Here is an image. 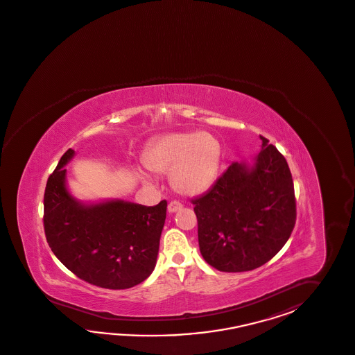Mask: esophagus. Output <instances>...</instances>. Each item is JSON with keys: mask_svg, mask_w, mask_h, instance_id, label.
<instances>
[{"mask_svg": "<svg viewBox=\"0 0 355 355\" xmlns=\"http://www.w3.org/2000/svg\"><path fill=\"white\" fill-rule=\"evenodd\" d=\"M182 204L181 202H178V201H172V202H169L168 204V211L169 213H175V211H178V210H181Z\"/></svg>", "mask_w": 355, "mask_h": 355, "instance_id": "1", "label": "esophagus"}]
</instances>
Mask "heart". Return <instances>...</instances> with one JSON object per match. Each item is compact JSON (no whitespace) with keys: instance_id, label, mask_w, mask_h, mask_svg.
I'll list each match as a JSON object with an SVG mask.
<instances>
[{"instance_id":"1","label":"heart","mask_w":355,"mask_h":355,"mask_svg":"<svg viewBox=\"0 0 355 355\" xmlns=\"http://www.w3.org/2000/svg\"><path fill=\"white\" fill-rule=\"evenodd\" d=\"M145 165L155 173H169L174 189L190 196L201 195L216 183L222 163V145L208 132H173L155 139ZM144 180L150 181L141 172Z\"/></svg>"}]
</instances>
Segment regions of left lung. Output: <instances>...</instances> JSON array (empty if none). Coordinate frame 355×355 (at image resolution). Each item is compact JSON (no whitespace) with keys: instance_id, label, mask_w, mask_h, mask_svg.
Returning <instances> with one entry per match:
<instances>
[{"instance_id":"1","label":"left lung","mask_w":355,"mask_h":355,"mask_svg":"<svg viewBox=\"0 0 355 355\" xmlns=\"http://www.w3.org/2000/svg\"><path fill=\"white\" fill-rule=\"evenodd\" d=\"M251 163L234 162L193 200L200 252L220 272L258 268L284 248L296 220L294 183L285 157L260 136Z\"/></svg>"}]
</instances>
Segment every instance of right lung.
Instances as JSON below:
<instances>
[{
	"label": "right lung",
	"mask_w": 355,
	"mask_h": 355,
	"mask_svg": "<svg viewBox=\"0 0 355 355\" xmlns=\"http://www.w3.org/2000/svg\"><path fill=\"white\" fill-rule=\"evenodd\" d=\"M69 148L44 190V234L52 252L88 284L123 290L139 285L155 268L166 201L145 207L121 199L86 202L70 192L65 165Z\"/></svg>",
	"instance_id": "obj_1"
}]
</instances>
